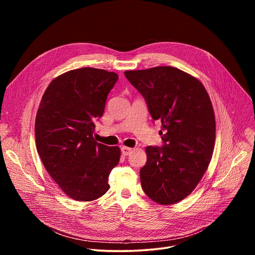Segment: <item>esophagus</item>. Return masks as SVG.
Instances as JSON below:
<instances>
[{
  "instance_id": "1",
  "label": "esophagus",
  "mask_w": 255,
  "mask_h": 255,
  "mask_svg": "<svg viewBox=\"0 0 255 255\" xmlns=\"http://www.w3.org/2000/svg\"><path fill=\"white\" fill-rule=\"evenodd\" d=\"M121 151H122V154H123V155H128V154H130V152L132 151V148L127 147V146H123V147L121 148Z\"/></svg>"
}]
</instances>
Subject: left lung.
Listing matches in <instances>:
<instances>
[{"mask_svg":"<svg viewBox=\"0 0 255 255\" xmlns=\"http://www.w3.org/2000/svg\"><path fill=\"white\" fill-rule=\"evenodd\" d=\"M153 120L161 122L162 147L145 148L141 186L152 201L171 205L198 186L212 158L216 122L210 97L195 77L172 66L126 70Z\"/></svg>","mask_w":255,"mask_h":255,"instance_id":"left-lung-1","label":"left lung"}]
</instances>
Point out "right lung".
<instances>
[{"label": "right lung", "mask_w": 255, "mask_h": 255, "mask_svg": "<svg viewBox=\"0 0 255 255\" xmlns=\"http://www.w3.org/2000/svg\"><path fill=\"white\" fill-rule=\"evenodd\" d=\"M117 81L115 72L82 67L55 78L42 96L35 120L36 148L49 175L76 201L105 195L109 174L119 163L120 148L93 137L95 121Z\"/></svg>", "instance_id": "obj_1"}]
</instances>
